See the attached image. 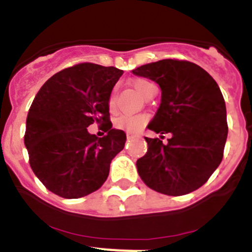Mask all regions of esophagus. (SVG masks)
Listing matches in <instances>:
<instances>
[{"label": "esophagus", "mask_w": 252, "mask_h": 252, "mask_svg": "<svg viewBox=\"0 0 252 252\" xmlns=\"http://www.w3.org/2000/svg\"><path fill=\"white\" fill-rule=\"evenodd\" d=\"M126 137H127V139H131V137H133V133L126 132Z\"/></svg>", "instance_id": "1"}]
</instances>
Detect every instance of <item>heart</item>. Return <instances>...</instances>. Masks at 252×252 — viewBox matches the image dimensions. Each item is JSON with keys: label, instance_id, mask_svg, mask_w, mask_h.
I'll return each instance as SVG.
<instances>
[{"label": "heart", "instance_id": "heart-1", "mask_svg": "<svg viewBox=\"0 0 252 252\" xmlns=\"http://www.w3.org/2000/svg\"><path fill=\"white\" fill-rule=\"evenodd\" d=\"M131 84L135 88L137 93L141 95L142 98H145L146 94L150 92L151 88H154V84L150 83L146 79H141V78H137V79H133L131 81ZM108 107L110 110L113 111L116 107V95L115 92L111 93L110 99H108ZM148 124V117L145 115H124L117 117L115 121L116 128H120V130L127 131V132H139L142 128L145 127V125Z\"/></svg>", "mask_w": 252, "mask_h": 252}]
</instances>
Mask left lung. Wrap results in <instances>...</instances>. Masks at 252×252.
Returning <instances> with one entry per match:
<instances>
[{
  "mask_svg": "<svg viewBox=\"0 0 252 252\" xmlns=\"http://www.w3.org/2000/svg\"><path fill=\"white\" fill-rule=\"evenodd\" d=\"M132 73L161 90L148 128L171 133L168 144L145 137L148 151L136 161L137 173L155 192L188 194L203 186L222 161L228 127L221 90L203 68L183 60H159Z\"/></svg>",
  "mask_w": 252,
  "mask_h": 252,
  "instance_id": "left-lung-1",
  "label": "left lung"
}]
</instances>
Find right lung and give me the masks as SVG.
<instances>
[{
	"label": "right lung",
	"mask_w": 252,
	"mask_h": 252,
	"mask_svg": "<svg viewBox=\"0 0 252 252\" xmlns=\"http://www.w3.org/2000/svg\"><path fill=\"white\" fill-rule=\"evenodd\" d=\"M115 66L83 63L57 73L44 83L26 119L24 142L34 174L54 194L73 199L95 192L106 182L126 133L112 127L110 99L122 75ZM102 124L97 138L86 127Z\"/></svg>",
	"instance_id": "obj_1"
}]
</instances>
